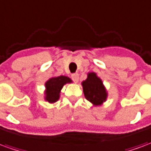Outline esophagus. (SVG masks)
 <instances>
[{"label": "esophagus", "instance_id": "1", "mask_svg": "<svg viewBox=\"0 0 151 151\" xmlns=\"http://www.w3.org/2000/svg\"><path fill=\"white\" fill-rule=\"evenodd\" d=\"M72 79L75 82H78V79H79V75L78 73H73V74H72Z\"/></svg>", "mask_w": 151, "mask_h": 151}]
</instances>
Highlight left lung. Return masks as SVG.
Instances as JSON below:
<instances>
[{
  "label": "left lung",
  "instance_id": "8db88e82",
  "mask_svg": "<svg viewBox=\"0 0 151 151\" xmlns=\"http://www.w3.org/2000/svg\"><path fill=\"white\" fill-rule=\"evenodd\" d=\"M82 86L86 99L93 106H101L107 101L108 96L107 89L96 73H88L86 79L82 82Z\"/></svg>",
  "mask_w": 151,
  "mask_h": 151
}]
</instances>
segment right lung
Here are the masks:
<instances>
[{"label":"right lung","mask_w":151,"mask_h":151,"mask_svg":"<svg viewBox=\"0 0 151 151\" xmlns=\"http://www.w3.org/2000/svg\"><path fill=\"white\" fill-rule=\"evenodd\" d=\"M72 79L67 76L52 77L45 82L44 100L49 104H54L58 101L60 96V91L67 83H72Z\"/></svg>","instance_id":"obj_1"}]
</instances>
